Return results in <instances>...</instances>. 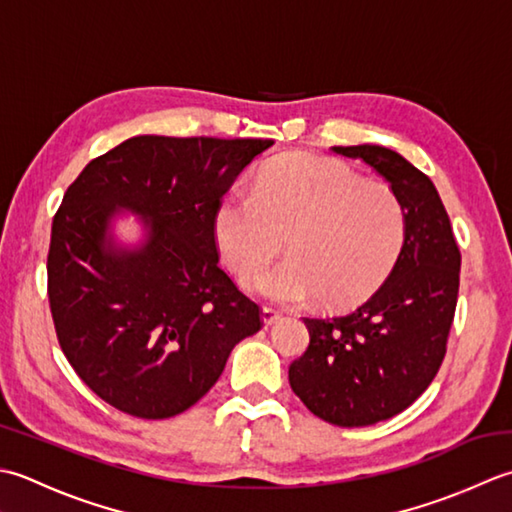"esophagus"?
<instances>
[{
	"mask_svg": "<svg viewBox=\"0 0 512 512\" xmlns=\"http://www.w3.org/2000/svg\"><path fill=\"white\" fill-rule=\"evenodd\" d=\"M276 320H280V311H276L274 307H263V322L269 327L274 325Z\"/></svg>",
	"mask_w": 512,
	"mask_h": 512,
	"instance_id": "esophagus-1",
	"label": "esophagus"
}]
</instances>
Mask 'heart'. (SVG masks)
<instances>
[{
  "label": "heart",
  "instance_id": "1",
  "mask_svg": "<svg viewBox=\"0 0 512 512\" xmlns=\"http://www.w3.org/2000/svg\"><path fill=\"white\" fill-rule=\"evenodd\" d=\"M288 236L290 256L253 275ZM218 252L252 294L325 305H349L378 287L398 260L406 236L402 198L391 185L367 181L325 156L289 154L269 163L254 194H227L214 216Z\"/></svg>",
  "mask_w": 512,
  "mask_h": 512
}]
</instances>
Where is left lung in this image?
Instances as JSON below:
<instances>
[{
  "instance_id": "8db88e82",
  "label": "left lung",
  "mask_w": 512,
  "mask_h": 512,
  "mask_svg": "<svg viewBox=\"0 0 512 512\" xmlns=\"http://www.w3.org/2000/svg\"><path fill=\"white\" fill-rule=\"evenodd\" d=\"M382 174L406 212L389 278L349 314L309 316V347L289 367L307 409L336 426H369L402 413L440 371L460 291L462 254L433 181L382 145L333 148Z\"/></svg>"
}]
</instances>
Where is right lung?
<instances>
[{
	"label": "right lung",
	"mask_w": 512,
	"mask_h": 512,
	"mask_svg": "<svg viewBox=\"0 0 512 512\" xmlns=\"http://www.w3.org/2000/svg\"><path fill=\"white\" fill-rule=\"evenodd\" d=\"M271 139L132 137L92 159L52 218L59 347L103 402L143 420L196 404L263 311L218 265V203ZM114 206L151 221L139 253L105 247Z\"/></svg>",
	"instance_id": "obj_1"
}]
</instances>
